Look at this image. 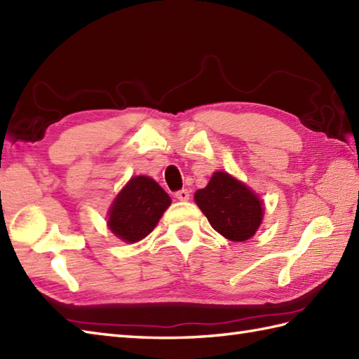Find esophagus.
Wrapping results in <instances>:
<instances>
[{
	"instance_id": "1",
	"label": "esophagus",
	"mask_w": 359,
	"mask_h": 359,
	"mask_svg": "<svg viewBox=\"0 0 359 359\" xmlns=\"http://www.w3.org/2000/svg\"><path fill=\"white\" fill-rule=\"evenodd\" d=\"M175 197H177V199L182 202H187L189 199V191L188 189H180V191L175 193Z\"/></svg>"
}]
</instances>
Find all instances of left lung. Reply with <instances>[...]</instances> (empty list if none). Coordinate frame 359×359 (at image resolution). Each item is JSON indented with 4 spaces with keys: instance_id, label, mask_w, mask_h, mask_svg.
Returning <instances> with one entry per match:
<instances>
[{
    "instance_id": "8db88e82",
    "label": "left lung",
    "mask_w": 359,
    "mask_h": 359,
    "mask_svg": "<svg viewBox=\"0 0 359 359\" xmlns=\"http://www.w3.org/2000/svg\"><path fill=\"white\" fill-rule=\"evenodd\" d=\"M194 201L211 226L234 242L255 236L264 217V203L257 194L224 171L212 174L208 185L197 189Z\"/></svg>"
}]
</instances>
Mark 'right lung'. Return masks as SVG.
Wrapping results in <instances>:
<instances>
[{
    "instance_id": "add662e5",
    "label": "right lung",
    "mask_w": 359,
    "mask_h": 359,
    "mask_svg": "<svg viewBox=\"0 0 359 359\" xmlns=\"http://www.w3.org/2000/svg\"><path fill=\"white\" fill-rule=\"evenodd\" d=\"M170 205L171 197L154 179L135 175L114 199L108 226L123 242H139L154 230Z\"/></svg>"
}]
</instances>
